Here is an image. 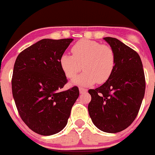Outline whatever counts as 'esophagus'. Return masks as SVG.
<instances>
[{
  "mask_svg": "<svg viewBox=\"0 0 155 155\" xmlns=\"http://www.w3.org/2000/svg\"><path fill=\"white\" fill-rule=\"evenodd\" d=\"M79 91H80V93L81 94H82V93H84L87 91V89L86 88H84V87H79Z\"/></svg>",
  "mask_w": 155,
  "mask_h": 155,
  "instance_id": "34e87169",
  "label": "esophagus"
}]
</instances>
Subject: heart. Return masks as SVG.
Segmentation results:
<instances>
[{"label":"heart","mask_w":155,"mask_h":155,"mask_svg":"<svg viewBox=\"0 0 155 155\" xmlns=\"http://www.w3.org/2000/svg\"><path fill=\"white\" fill-rule=\"evenodd\" d=\"M73 56L63 54L60 65L68 78H74L83 69L84 73L77 77L73 83L79 85L102 84L109 80L114 71L116 55L113 48L96 41L82 39L72 48Z\"/></svg>","instance_id":"obj_1"}]
</instances>
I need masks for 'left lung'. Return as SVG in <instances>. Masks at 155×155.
Returning a JSON list of instances; mask_svg holds the SVG:
<instances>
[{
  "label": "left lung",
  "mask_w": 155,
  "mask_h": 155,
  "mask_svg": "<svg viewBox=\"0 0 155 155\" xmlns=\"http://www.w3.org/2000/svg\"><path fill=\"white\" fill-rule=\"evenodd\" d=\"M116 55L114 71L109 80L89 89L87 109L91 121L100 130L118 133L136 119L145 93V77L140 57L119 39L104 38Z\"/></svg>",
  "instance_id": "1"
}]
</instances>
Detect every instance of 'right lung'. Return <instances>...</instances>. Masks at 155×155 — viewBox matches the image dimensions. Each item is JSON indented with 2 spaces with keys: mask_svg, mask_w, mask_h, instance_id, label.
<instances>
[{
  "mask_svg": "<svg viewBox=\"0 0 155 155\" xmlns=\"http://www.w3.org/2000/svg\"><path fill=\"white\" fill-rule=\"evenodd\" d=\"M73 39H43L19 53L14 65L12 94L20 117L32 131L50 136L68 124L79 96L74 86L61 89L68 79L60 58Z\"/></svg>",
  "mask_w": 155,
  "mask_h": 155,
  "instance_id": "1",
  "label": "right lung"
}]
</instances>
